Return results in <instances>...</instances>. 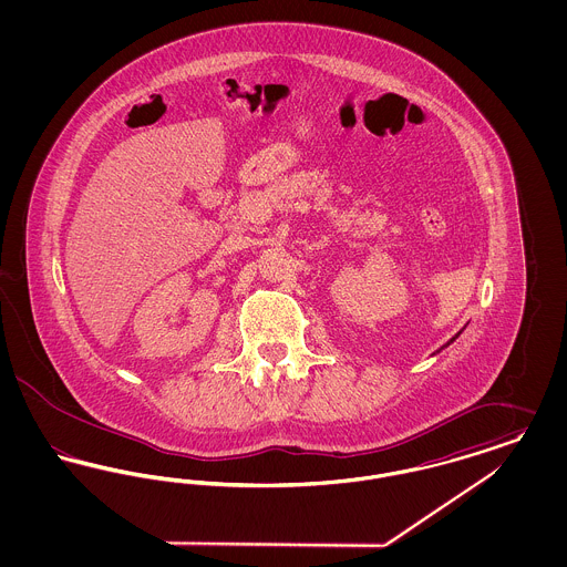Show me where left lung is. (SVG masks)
I'll use <instances>...</instances> for the list:
<instances>
[{
	"label": "left lung",
	"instance_id": "8db88e82",
	"mask_svg": "<svg viewBox=\"0 0 567 567\" xmlns=\"http://www.w3.org/2000/svg\"><path fill=\"white\" fill-rule=\"evenodd\" d=\"M458 336V333H457ZM457 336H455V338H457ZM455 338H453V340H455ZM453 340H451V342H453ZM451 342H449V344H451ZM449 344H444V347H442V349H446V347H449ZM442 349H440V351H442Z\"/></svg>",
	"mask_w": 567,
	"mask_h": 567
}]
</instances>
